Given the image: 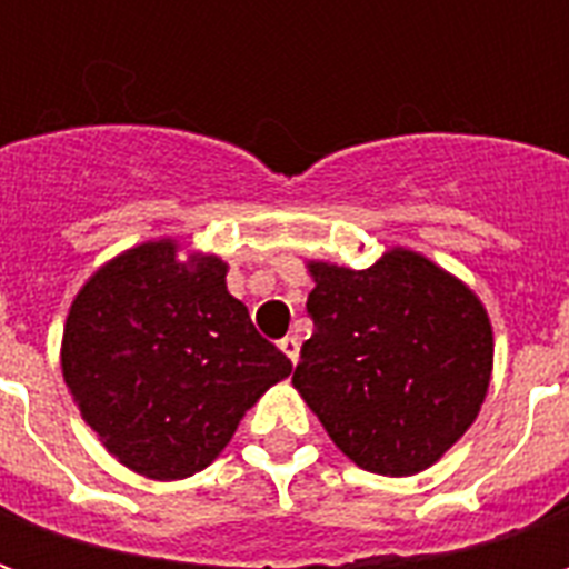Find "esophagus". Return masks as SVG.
Returning a JSON list of instances; mask_svg holds the SVG:
<instances>
[{
	"label": "esophagus",
	"instance_id": "1",
	"mask_svg": "<svg viewBox=\"0 0 569 569\" xmlns=\"http://www.w3.org/2000/svg\"><path fill=\"white\" fill-rule=\"evenodd\" d=\"M280 350H283L286 357L292 359V362H298V350H301L298 335H286V338H280Z\"/></svg>",
	"mask_w": 569,
	"mask_h": 569
}]
</instances>
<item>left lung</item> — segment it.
Listing matches in <instances>:
<instances>
[{
    "label": "left lung",
    "instance_id": "left-lung-1",
    "mask_svg": "<svg viewBox=\"0 0 569 569\" xmlns=\"http://www.w3.org/2000/svg\"><path fill=\"white\" fill-rule=\"evenodd\" d=\"M313 335L292 383L341 451L415 476L463 436L493 366L488 313L439 264L390 249L366 271L310 261Z\"/></svg>",
    "mask_w": 569,
    "mask_h": 569
}]
</instances>
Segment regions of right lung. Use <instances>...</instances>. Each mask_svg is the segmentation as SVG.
<instances>
[{
    "label": "right lung",
    "mask_w": 569,
    "mask_h": 569,
    "mask_svg": "<svg viewBox=\"0 0 569 569\" xmlns=\"http://www.w3.org/2000/svg\"><path fill=\"white\" fill-rule=\"evenodd\" d=\"M222 259L142 243L93 273L63 329V378L106 451L158 481L210 466L292 362L256 332Z\"/></svg>",
    "instance_id": "right-lung-1"
}]
</instances>
